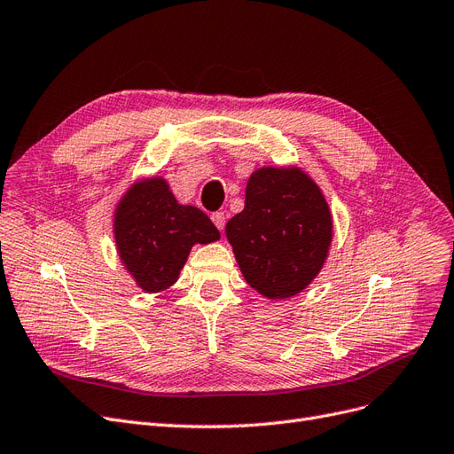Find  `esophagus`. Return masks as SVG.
I'll return each instance as SVG.
<instances>
[{
	"label": "esophagus",
	"instance_id": "esophagus-1",
	"mask_svg": "<svg viewBox=\"0 0 454 454\" xmlns=\"http://www.w3.org/2000/svg\"><path fill=\"white\" fill-rule=\"evenodd\" d=\"M211 218H213L215 226L223 231V230H224V224H226V215H224V211H216V213H213V215H211Z\"/></svg>",
	"mask_w": 454,
	"mask_h": 454
}]
</instances>
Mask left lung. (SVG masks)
<instances>
[{"label":"left lung","mask_w":454,"mask_h":454,"mask_svg":"<svg viewBox=\"0 0 454 454\" xmlns=\"http://www.w3.org/2000/svg\"><path fill=\"white\" fill-rule=\"evenodd\" d=\"M226 238L250 286L270 299L292 297L324 267L333 238L329 206L299 168H260Z\"/></svg>","instance_id":"obj_1"}]
</instances>
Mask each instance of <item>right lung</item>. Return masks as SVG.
Masks as SVG:
<instances>
[{
  "mask_svg": "<svg viewBox=\"0 0 454 454\" xmlns=\"http://www.w3.org/2000/svg\"><path fill=\"white\" fill-rule=\"evenodd\" d=\"M114 233L127 271L151 294L177 280L192 245L221 238L211 218L198 207L179 206L160 177L129 189L117 206Z\"/></svg>",
  "mask_w": 454,
  "mask_h": 454,
  "instance_id": "obj_1",
  "label": "right lung"
}]
</instances>
